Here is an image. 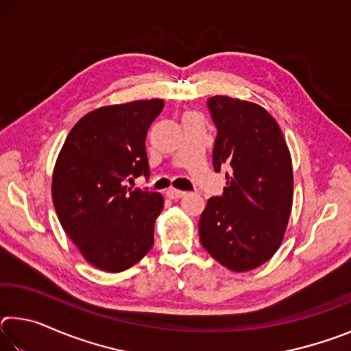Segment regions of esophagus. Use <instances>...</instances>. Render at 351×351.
Segmentation results:
<instances>
[{"label": "esophagus", "mask_w": 351, "mask_h": 351, "mask_svg": "<svg viewBox=\"0 0 351 351\" xmlns=\"http://www.w3.org/2000/svg\"><path fill=\"white\" fill-rule=\"evenodd\" d=\"M165 195H167V198L170 199H178V198H182L184 195H186V192H182V190H178V189H169L167 192H165Z\"/></svg>", "instance_id": "obj_1"}]
</instances>
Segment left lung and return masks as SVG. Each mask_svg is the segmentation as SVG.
I'll return each instance as SVG.
<instances>
[{"label": "left lung", "instance_id": "obj_1", "mask_svg": "<svg viewBox=\"0 0 351 351\" xmlns=\"http://www.w3.org/2000/svg\"><path fill=\"white\" fill-rule=\"evenodd\" d=\"M218 134L213 169L229 165L223 197L207 199L201 245L219 265L246 272L280 247L293 207V161L274 117L263 106L229 96L207 100Z\"/></svg>", "mask_w": 351, "mask_h": 351}]
</instances>
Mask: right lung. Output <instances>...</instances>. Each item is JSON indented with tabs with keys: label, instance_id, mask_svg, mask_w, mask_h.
<instances>
[{
	"label": "right lung",
	"instance_id": "add662e5",
	"mask_svg": "<svg viewBox=\"0 0 351 351\" xmlns=\"http://www.w3.org/2000/svg\"><path fill=\"white\" fill-rule=\"evenodd\" d=\"M162 108L161 99L100 106L75 123L58 153L52 173L57 217L94 268L125 271L153 246L162 195L125 182L150 176L145 138Z\"/></svg>",
	"mask_w": 351,
	"mask_h": 351
}]
</instances>
